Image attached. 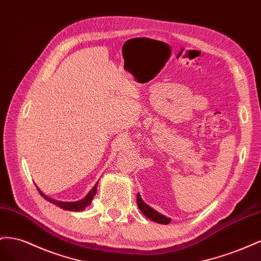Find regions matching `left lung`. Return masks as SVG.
I'll return each instance as SVG.
<instances>
[{
  "label": "left lung",
  "mask_w": 261,
  "mask_h": 261,
  "mask_svg": "<svg viewBox=\"0 0 261 261\" xmlns=\"http://www.w3.org/2000/svg\"><path fill=\"white\" fill-rule=\"evenodd\" d=\"M137 203H138L140 211L142 212L147 219H150V220H152L156 223H160V224H168V223L170 222L169 218L161 214L158 211H155L153 207H151L150 205H147L142 200V198H141L140 193H138V195H137Z\"/></svg>",
  "instance_id": "left-lung-1"
}]
</instances>
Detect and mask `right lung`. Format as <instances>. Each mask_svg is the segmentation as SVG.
<instances>
[{
    "mask_svg": "<svg viewBox=\"0 0 261 261\" xmlns=\"http://www.w3.org/2000/svg\"><path fill=\"white\" fill-rule=\"evenodd\" d=\"M97 185H98V182H96L95 186L93 187V189H91V191H89L83 199H81V200H79V201H74V202H63V201L55 200V199H52V198H50V197L44 195V193H43L38 187H37V189H38L40 195H41L44 199H46L47 201H49V202L58 205L59 207H61V209H63V210L77 212V211H83V210H85V207L88 206L89 204L92 203L93 198H94V196L96 195V190H97Z\"/></svg>",
    "mask_w": 261,
    "mask_h": 261,
    "instance_id": "1",
    "label": "right lung"
}]
</instances>
